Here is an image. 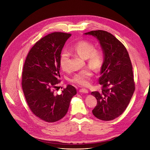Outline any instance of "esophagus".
<instances>
[{
	"instance_id": "obj_1",
	"label": "esophagus",
	"mask_w": 150,
	"mask_h": 150,
	"mask_svg": "<svg viewBox=\"0 0 150 150\" xmlns=\"http://www.w3.org/2000/svg\"><path fill=\"white\" fill-rule=\"evenodd\" d=\"M79 91L80 93H85V94L88 93V91L87 90H86V89H84V88L80 89V90H79Z\"/></svg>"
}]
</instances>
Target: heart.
I'll return each instance as SVG.
<instances>
[{
    "label": "heart",
    "mask_w": 150,
    "mask_h": 150,
    "mask_svg": "<svg viewBox=\"0 0 150 150\" xmlns=\"http://www.w3.org/2000/svg\"><path fill=\"white\" fill-rule=\"evenodd\" d=\"M72 50L80 57L87 59L88 65L96 70H99L103 64L104 56L102 52L96 49L92 42L81 40L74 45ZM70 54L67 50L62 52L59 57V64L61 69L64 71H68L70 69ZM93 74L91 69H86L78 72L74 75L71 81L81 86H87Z\"/></svg>",
    "instance_id": "1"
}]
</instances>
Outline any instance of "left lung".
Segmentation results:
<instances>
[{"label": "left lung", "instance_id": "left-lung-1", "mask_svg": "<svg viewBox=\"0 0 150 150\" xmlns=\"http://www.w3.org/2000/svg\"><path fill=\"white\" fill-rule=\"evenodd\" d=\"M84 34L96 37L104 54L98 79L101 90L91 93L97 101L93 114L102 120H113L125 110L135 88L129 54L122 42L110 33L96 30Z\"/></svg>", "mask_w": 150, "mask_h": 150}]
</instances>
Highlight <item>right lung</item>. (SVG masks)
<instances>
[{"mask_svg":"<svg viewBox=\"0 0 150 150\" xmlns=\"http://www.w3.org/2000/svg\"><path fill=\"white\" fill-rule=\"evenodd\" d=\"M71 36L54 32L42 37L31 49L24 65L22 87L27 103L37 117L47 122H55L65 116L76 94L71 85L60 94L54 90L60 82V55Z\"/></svg>","mask_w":150,"mask_h":150,"instance_id":"right-lung-1","label":"right lung"}]
</instances>
